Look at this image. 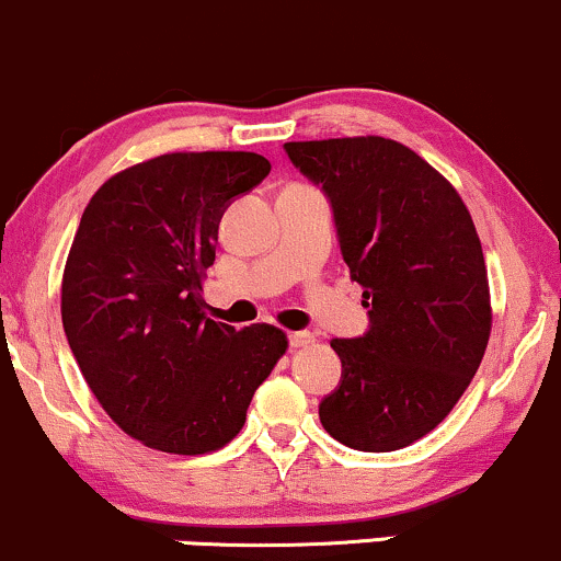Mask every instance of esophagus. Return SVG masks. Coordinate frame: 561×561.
<instances>
[{"instance_id":"obj_1","label":"esophagus","mask_w":561,"mask_h":561,"mask_svg":"<svg viewBox=\"0 0 561 561\" xmlns=\"http://www.w3.org/2000/svg\"><path fill=\"white\" fill-rule=\"evenodd\" d=\"M314 342V336L310 331H294V333H288V344H291V347H310V344Z\"/></svg>"}]
</instances>
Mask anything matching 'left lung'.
<instances>
[{
    "mask_svg": "<svg viewBox=\"0 0 561 561\" xmlns=\"http://www.w3.org/2000/svg\"><path fill=\"white\" fill-rule=\"evenodd\" d=\"M331 201L368 331L333 339L342 381L320 424L342 445L389 453L430 434L480 368L490 339L482 243L456 187L387 137L283 145Z\"/></svg>",
    "mask_w": 561,
    "mask_h": 561,
    "instance_id": "8db88e82",
    "label": "left lung"
}]
</instances>
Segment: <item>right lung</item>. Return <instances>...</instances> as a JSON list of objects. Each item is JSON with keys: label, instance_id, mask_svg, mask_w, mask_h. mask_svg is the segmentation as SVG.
Returning a JSON list of instances; mask_svg holds the SVG:
<instances>
[{"label": "right lung", "instance_id": "obj_1", "mask_svg": "<svg viewBox=\"0 0 561 561\" xmlns=\"http://www.w3.org/2000/svg\"><path fill=\"white\" fill-rule=\"evenodd\" d=\"M267 174L260 153H163L113 174L81 214L62 329L103 411L148 448H225L288 347L275 325L206 318L201 297L219 219Z\"/></svg>", "mask_w": 561, "mask_h": 561}]
</instances>
